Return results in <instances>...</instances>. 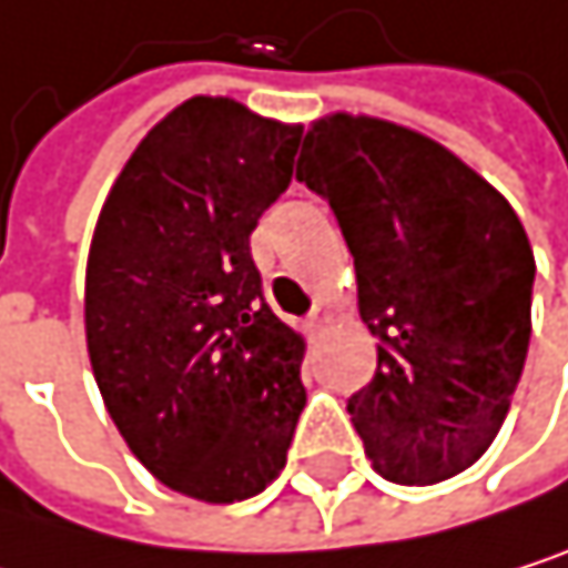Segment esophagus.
Instances as JSON below:
<instances>
[{
  "mask_svg": "<svg viewBox=\"0 0 568 568\" xmlns=\"http://www.w3.org/2000/svg\"><path fill=\"white\" fill-rule=\"evenodd\" d=\"M325 322H328V307H325V304H315V307L307 311V318H304V328H307V332H318V328H322Z\"/></svg>",
  "mask_w": 568,
  "mask_h": 568,
  "instance_id": "1",
  "label": "esophagus"
}]
</instances>
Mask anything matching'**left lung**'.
I'll return each instance as SVG.
<instances>
[{
	"label": "left lung",
	"mask_w": 568,
	"mask_h": 568,
	"mask_svg": "<svg viewBox=\"0 0 568 568\" xmlns=\"http://www.w3.org/2000/svg\"><path fill=\"white\" fill-rule=\"evenodd\" d=\"M297 179L328 200L379 342L373 383L348 396L368 460L396 485L460 474L498 437L528 355L521 220L444 145L376 118L311 124Z\"/></svg>",
	"instance_id": "obj_1"
}]
</instances>
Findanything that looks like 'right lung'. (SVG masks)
<instances>
[{
  "label": "right lung",
  "instance_id": "add662e5",
  "mask_svg": "<svg viewBox=\"0 0 568 568\" xmlns=\"http://www.w3.org/2000/svg\"><path fill=\"white\" fill-rule=\"evenodd\" d=\"M301 128L192 98L121 169L88 261V352L131 454L230 505L281 474L304 342L264 297L250 233L291 185Z\"/></svg>",
  "mask_w": 568,
  "mask_h": 568
}]
</instances>
